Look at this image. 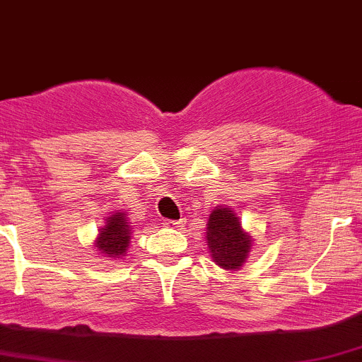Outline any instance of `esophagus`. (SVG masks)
I'll return each mask as SVG.
<instances>
[{
  "instance_id": "34e87169",
  "label": "esophagus",
  "mask_w": 362,
  "mask_h": 362,
  "mask_svg": "<svg viewBox=\"0 0 362 362\" xmlns=\"http://www.w3.org/2000/svg\"><path fill=\"white\" fill-rule=\"evenodd\" d=\"M184 224H185V221H170V219H165L163 221V226L165 228H168V229H184Z\"/></svg>"
}]
</instances>
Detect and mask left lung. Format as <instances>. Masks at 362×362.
Instances as JSON below:
<instances>
[{
	"label": "left lung",
	"mask_w": 362,
	"mask_h": 362,
	"mask_svg": "<svg viewBox=\"0 0 362 362\" xmlns=\"http://www.w3.org/2000/svg\"><path fill=\"white\" fill-rule=\"evenodd\" d=\"M206 226V243L212 261L226 272H238L246 263L255 239L243 228L234 209L214 207Z\"/></svg>",
	"instance_id": "obj_1"
}]
</instances>
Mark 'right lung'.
I'll return each instance as SVG.
<instances>
[{
	"instance_id": "right-lung-1",
	"label": "right lung",
	"mask_w": 362,
	"mask_h": 362,
	"mask_svg": "<svg viewBox=\"0 0 362 362\" xmlns=\"http://www.w3.org/2000/svg\"><path fill=\"white\" fill-rule=\"evenodd\" d=\"M133 226L124 211H115L106 217V223L99 229L94 241V250L104 258L112 261L123 259L132 243Z\"/></svg>"
}]
</instances>
